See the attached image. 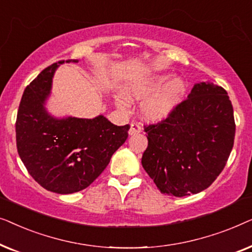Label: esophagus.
<instances>
[{
	"instance_id": "34e87169",
	"label": "esophagus",
	"mask_w": 252,
	"mask_h": 252,
	"mask_svg": "<svg viewBox=\"0 0 252 252\" xmlns=\"http://www.w3.org/2000/svg\"><path fill=\"white\" fill-rule=\"evenodd\" d=\"M141 130H142V128H141L140 124L137 123H133L130 124V128H129V135H135V134H139L141 133Z\"/></svg>"
}]
</instances>
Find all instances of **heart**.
I'll use <instances>...</instances> for the list:
<instances>
[{
    "label": "heart",
    "mask_w": 252,
    "mask_h": 252,
    "mask_svg": "<svg viewBox=\"0 0 252 252\" xmlns=\"http://www.w3.org/2000/svg\"><path fill=\"white\" fill-rule=\"evenodd\" d=\"M127 98L139 101L146 99L141 105L143 118L150 122H161L175 112L187 94V84L180 77L170 73H157L130 81L124 88ZM116 103L124 108L125 102L117 97Z\"/></svg>",
    "instance_id": "1"
}]
</instances>
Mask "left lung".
<instances>
[{
  "label": "left lung",
  "mask_w": 252,
  "mask_h": 252,
  "mask_svg": "<svg viewBox=\"0 0 252 252\" xmlns=\"http://www.w3.org/2000/svg\"><path fill=\"white\" fill-rule=\"evenodd\" d=\"M144 132L141 163L157 188L177 197L197 194L221 173L233 149L232 102L220 86L198 82L173 115Z\"/></svg>",
  "instance_id": "1"
}]
</instances>
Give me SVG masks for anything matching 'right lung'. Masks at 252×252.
I'll return each mask as SVG.
<instances>
[{
    "instance_id": "add662e5",
    "label": "right lung",
    "mask_w": 252,
    "mask_h": 252,
    "mask_svg": "<svg viewBox=\"0 0 252 252\" xmlns=\"http://www.w3.org/2000/svg\"><path fill=\"white\" fill-rule=\"evenodd\" d=\"M78 63L77 60L66 63ZM58 62L44 68L24 92L16 122L17 149L37 184L57 194L87 188L104 171L128 136L104 116L86 119L54 117L46 108Z\"/></svg>"
}]
</instances>
